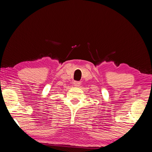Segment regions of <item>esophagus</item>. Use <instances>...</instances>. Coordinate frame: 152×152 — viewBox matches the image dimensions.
<instances>
[{"mask_svg": "<svg viewBox=\"0 0 152 152\" xmlns=\"http://www.w3.org/2000/svg\"><path fill=\"white\" fill-rule=\"evenodd\" d=\"M73 84H74V86L78 87V86H80V82H78V81H74V82H73Z\"/></svg>", "mask_w": 152, "mask_h": 152, "instance_id": "obj_1", "label": "esophagus"}]
</instances>
